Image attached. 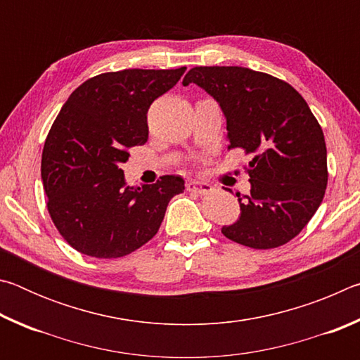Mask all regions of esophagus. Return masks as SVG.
I'll list each match as a JSON object with an SVG mask.
<instances>
[{"instance_id":"esophagus-1","label":"esophagus","mask_w":360,"mask_h":360,"mask_svg":"<svg viewBox=\"0 0 360 360\" xmlns=\"http://www.w3.org/2000/svg\"><path fill=\"white\" fill-rule=\"evenodd\" d=\"M212 186L208 184V182H203V181H188L187 182V191H192V192H198V193H208L211 192Z\"/></svg>"}]
</instances>
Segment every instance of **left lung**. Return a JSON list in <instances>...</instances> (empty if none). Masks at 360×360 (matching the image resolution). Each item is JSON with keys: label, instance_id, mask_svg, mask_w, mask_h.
I'll return each instance as SVG.
<instances>
[{"label": "left lung", "instance_id": "obj_1", "mask_svg": "<svg viewBox=\"0 0 360 360\" xmlns=\"http://www.w3.org/2000/svg\"><path fill=\"white\" fill-rule=\"evenodd\" d=\"M202 87L227 120L229 149L252 154L251 195L241 214L224 225L229 240L254 249L283 246L318 211L327 187L324 133L297 90L281 79L243 66H195L182 84Z\"/></svg>", "mask_w": 360, "mask_h": 360}]
</instances>
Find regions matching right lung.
Returning <instances> with one entry per match:
<instances>
[{"label":"right lung","mask_w":360,"mask_h":360,"mask_svg":"<svg viewBox=\"0 0 360 360\" xmlns=\"http://www.w3.org/2000/svg\"><path fill=\"white\" fill-rule=\"evenodd\" d=\"M178 70H122L95 76L70 95L46 138L41 160L47 210L71 248L117 259L146 245L167 206L184 192L181 176L127 186L120 168L130 149L148 141L152 101L173 89Z\"/></svg>","instance_id":"right-lung-1"}]
</instances>
